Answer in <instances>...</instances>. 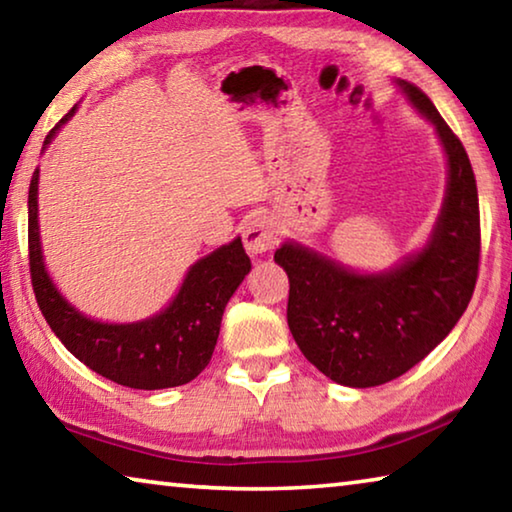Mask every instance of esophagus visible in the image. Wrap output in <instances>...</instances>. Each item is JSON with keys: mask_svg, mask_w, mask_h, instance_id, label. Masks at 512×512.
Masks as SVG:
<instances>
[{"mask_svg": "<svg viewBox=\"0 0 512 512\" xmlns=\"http://www.w3.org/2000/svg\"><path fill=\"white\" fill-rule=\"evenodd\" d=\"M277 235H280V230H277V223L271 216L255 214L244 228V246L248 253L262 255L275 246Z\"/></svg>", "mask_w": 512, "mask_h": 512, "instance_id": "1", "label": "esophagus"}]
</instances>
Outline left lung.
I'll return each mask as SVG.
<instances>
[{
	"label": "left lung",
	"instance_id": "left-lung-1",
	"mask_svg": "<svg viewBox=\"0 0 512 512\" xmlns=\"http://www.w3.org/2000/svg\"><path fill=\"white\" fill-rule=\"evenodd\" d=\"M443 142L445 203L422 253L379 275H359L287 241L275 262L289 275L287 323L307 361L336 384H386L452 332L479 277L481 219L470 158L418 85L397 81Z\"/></svg>",
	"mask_w": 512,
	"mask_h": 512
}]
</instances>
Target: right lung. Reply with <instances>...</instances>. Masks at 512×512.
I'll return each instance as SVG.
<instances>
[{
    "label": "right lung",
    "mask_w": 512,
    "mask_h": 512,
    "mask_svg": "<svg viewBox=\"0 0 512 512\" xmlns=\"http://www.w3.org/2000/svg\"><path fill=\"white\" fill-rule=\"evenodd\" d=\"M76 106L60 119L74 115ZM51 128L45 144L60 128ZM38 169L29 185V268L42 316L60 343L97 375L115 384L158 391L201 375L219 339L223 309L250 271L241 239L221 246L189 268L183 287L158 316L108 325L83 316L60 296L42 262L38 232Z\"/></svg>",
    "instance_id": "1"
}]
</instances>
